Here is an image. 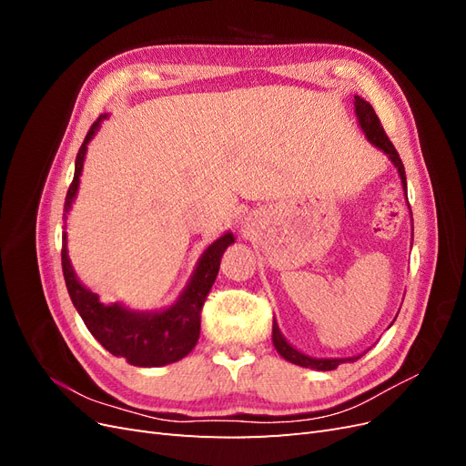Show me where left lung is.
Masks as SVG:
<instances>
[{
  "mask_svg": "<svg viewBox=\"0 0 466 466\" xmlns=\"http://www.w3.org/2000/svg\"><path fill=\"white\" fill-rule=\"evenodd\" d=\"M354 98H356V103H354V105H356V115H358V120H360V124H361V128H363L365 136H368V139H370L371 144H375L379 149H383V151L389 155L390 161L394 163V167L399 168L402 187H404V190H406L404 165H402V159H400L399 151L394 149L392 142H390L387 132H385V128H383V124H380L379 116L375 115L373 106H371L368 101H365V98H361V96H358V95H356ZM272 340H274V346H276L278 354H279L281 358L291 361V363H295V365H301V368H311V370H319V371H332V370H336L340 363L356 361V360L361 358V356H354V358H348V360H315V358H309V356L301 354V351L291 348V346L286 342V338L281 336L279 330H278L276 320H274V324H272Z\"/></svg>",
  "mask_w": 466,
  "mask_h": 466,
  "instance_id": "8db88e82",
  "label": "left lung"
}]
</instances>
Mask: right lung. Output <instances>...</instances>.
<instances>
[{
    "label": "right lung",
    "instance_id": "1",
    "mask_svg": "<svg viewBox=\"0 0 466 466\" xmlns=\"http://www.w3.org/2000/svg\"><path fill=\"white\" fill-rule=\"evenodd\" d=\"M103 118H106V115H101L93 122L77 151L74 180L67 188L64 202L66 214L76 198L87 144L98 130V124ZM231 243L233 235L225 233L206 248L188 288L182 291L180 299L163 313H134L118 303H101L95 293L83 288L77 281L67 258L66 233L62 235V272L74 307L77 309L89 332L103 344L105 350H108L112 356L124 358L130 365H137V368H159V365L173 363L188 356L196 342H198L202 307L219 272L223 250Z\"/></svg>",
    "mask_w": 466,
    "mask_h": 466
}]
</instances>
